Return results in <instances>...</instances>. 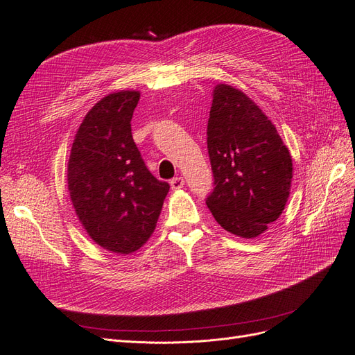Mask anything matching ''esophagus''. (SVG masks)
Segmentation results:
<instances>
[{"instance_id": "34e87169", "label": "esophagus", "mask_w": 355, "mask_h": 355, "mask_svg": "<svg viewBox=\"0 0 355 355\" xmlns=\"http://www.w3.org/2000/svg\"><path fill=\"white\" fill-rule=\"evenodd\" d=\"M169 184L172 190H180L181 187H184V180L183 177H175L169 181Z\"/></svg>"}]
</instances>
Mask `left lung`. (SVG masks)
<instances>
[{
	"instance_id": "left-lung-1",
	"label": "left lung",
	"mask_w": 355,
	"mask_h": 355,
	"mask_svg": "<svg viewBox=\"0 0 355 355\" xmlns=\"http://www.w3.org/2000/svg\"><path fill=\"white\" fill-rule=\"evenodd\" d=\"M207 135L216 184L207 199L211 214L232 235L260 236L290 196L287 146L254 101L225 83L212 90Z\"/></svg>"
}]
</instances>
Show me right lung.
Returning <instances> with one entry per match:
<instances>
[{"label":"right lung","instance_id":"add662e5","mask_svg":"<svg viewBox=\"0 0 355 355\" xmlns=\"http://www.w3.org/2000/svg\"><path fill=\"white\" fill-rule=\"evenodd\" d=\"M139 90L104 96L87 111L68 159V191L94 242L117 254L143 247L156 229L169 184L151 175L130 120Z\"/></svg>","mask_w":355,"mask_h":355}]
</instances>
